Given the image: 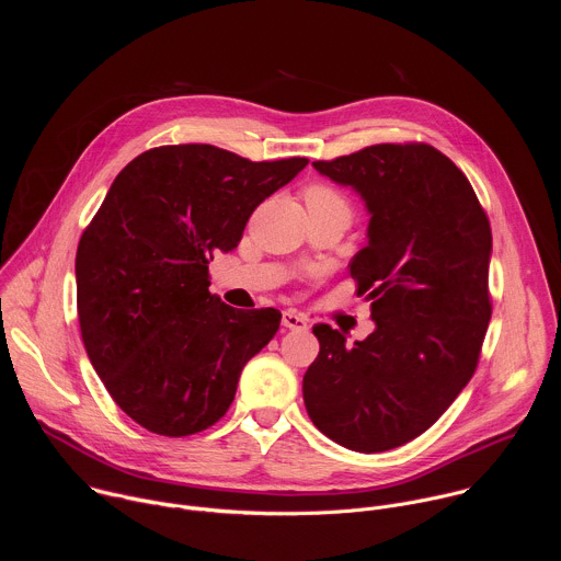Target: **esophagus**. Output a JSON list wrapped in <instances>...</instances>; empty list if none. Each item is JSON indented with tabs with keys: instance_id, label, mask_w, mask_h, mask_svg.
Listing matches in <instances>:
<instances>
[{
	"instance_id": "esophagus-1",
	"label": "esophagus",
	"mask_w": 561,
	"mask_h": 561,
	"mask_svg": "<svg viewBox=\"0 0 561 561\" xmlns=\"http://www.w3.org/2000/svg\"><path fill=\"white\" fill-rule=\"evenodd\" d=\"M282 327H286L290 331H301V329L308 327V322H306V317L297 314L295 310H284L282 312Z\"/></svg>"
}]
</instances>
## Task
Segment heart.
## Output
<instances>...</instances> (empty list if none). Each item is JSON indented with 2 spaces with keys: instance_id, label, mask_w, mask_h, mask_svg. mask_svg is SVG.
I'll use <instances>...</instances> for the list:
<instances>
[{
  "instance_id": "heart-1",
  "label": "heart",
  "mask_w": 561,
  "mask_h": 561,
  "mask_svg": "<svg viewBox=\"0 0 561 561\" xmlns=\"http://www.w3.org/2000/svg\"><path fill=\"white\" fill-rule=\"evenodd\" d=\"M304 199H306V204H342V206H348L344 195L337 188H333L329 184H322V182L306 186Z\"/></svg>"
}]
</instances>
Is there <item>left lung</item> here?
<instances>
[{
	"label": "left lung",
	"instance_id": "obj_1",
	"mask_svg": "<svg viewBox=\"0 0 561 561\" xmlns=\"http://www.w3.org/2000/svg\"><path fill=\"white\" fill-rule=\"evenodd\" d=\"M312 167L353 186L370 217L353 257L375 331L314 324L319 355L304 375L312 424L357 453H381L428 431L470 381L493 301L489 215L466 175L424 141L375 144Z\"/></svg>",
	"mask_w": 561,
	"mask_h": 561
}]
</instances>
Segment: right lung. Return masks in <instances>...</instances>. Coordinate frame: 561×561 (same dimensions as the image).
Instances as JSON below:
<instances>
[{"mask_svg":"<svg viewBox=\"0 0 561 561\" xmlns=\"http://www.w3.org/2000/svg\"><path fill=\"white\" fill-rule=\"evenodd\" d=\"M306 164L157 146L124 167L84 228L75 257L82 340L115 404L146 431L210 428L247 362L275 337L282 312L215 299L208 262L232 251L253 210Z\"/></svg>","mask_w":561,"mask_h":561,"instance_id":"right-lung-1","label":"right lung"}]
</instances>
